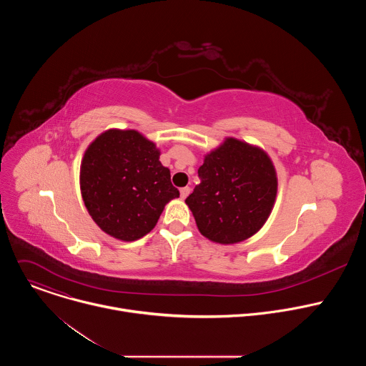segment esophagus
<instances>
[{"instance_id": "34e87169", "label": "esophagus", "mask_w": 366, "mask_h": 366, "mask_svg": "<svg viewBox=\"0 0 366 366\" xmlns=\"http://www.w3.org/2000/svg\"><path fill=\"white\" fill-rule=\"evenodd\" d=\"M189 192H191V188H189V187H184V188L179 189V194H181V198H182V199H185V198L189 195Z\"/></svg>"}]
</instances>
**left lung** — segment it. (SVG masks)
<instances>
[{
  "label": "left lung",
  "mask_w": 366,
  "mask_h": 366,
  "mask_svg": "<svg viewBox=\"0 0 366 366\" xmlns=\"http://www.w3.org/2000/svg\"><path fill=\"white\" fill-rule=\"evenodd\" d=\"M201 182L185 202L199 233L220 244L243 242L268 220L278 191L268 153L234 137L204 156Z\"/></svg>",
  "instance_id": "8db88e82"
}]
</instances>
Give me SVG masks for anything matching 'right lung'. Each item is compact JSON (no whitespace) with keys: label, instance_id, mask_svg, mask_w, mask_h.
<instances>
[{"label":"right lung","instance_id":"add662e5","mask_svg":"<svg viewBox=\"0 0 366 366\" xmlns=\"http://www.w3.org/2000/svg\"><path fill=\"white\" fill-rule=\"evenodd\" d=\"M161 150L137 130L110 129L85 150L79 185L97 226L114 239L133 242L158 223L165 205L179 197Z\"/></svg>","mask_w":366,"mask_h":366}]
</instances>
